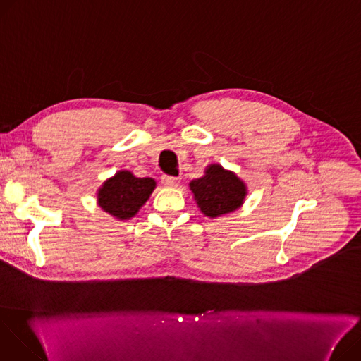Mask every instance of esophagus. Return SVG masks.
<instances>
[{"instance_id": "obj_1", "label": "esophagus", "mask_w": 361, "mask_h": 361, "mask_svg": "<svg viewBox=\"0 0 361 361\" xmlns=\"http://www.w3.org/2000/svg\"><path fill=\"white\" fill-rule=\"evenodd\" d=\"M161 183L165 187H177L180 184V180L177 177H171V176H162Z\"/></svg>"}]
</instances>
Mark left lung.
Instances as JSON below:
<instances>
[{"label":"left lung","mask_w":361,"mask_h":361,"mask_svg":"<svg viewBox=\"0 0 361 361\" xmlns=\"http://www.w3.org/2000/svg\"><path fill=\"white\" fill-rule=\"evenodd\" d=\"M188 185L202 213L209 218L235 212L243 206L247 196L245 183L219 164H210L204 176Z\"/></svg>","instance_id":"1"}]
</instances>
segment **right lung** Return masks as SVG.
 Instances as JSON below:
<instances>
[{
	"instance_id": "obj_1",
	"label": "right lung",
	"mask_w": 361,
	"mask_h": 361,
	"mask_svg": "<svg viewBox=\"0 0 361 361\" xmlns=\"http://www.w3.org/2000/svg\"><path fill=\"white\" fill-rule=\"evenodd\" d=\"M155 187L154 178H137L130 171L122 170L106 180L99 188L97 203L113 218L128 221L147 203Z\"/></svg>"
}]
</instances>
